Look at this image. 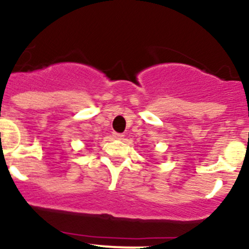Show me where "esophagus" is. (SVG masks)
I'll return each instance as SVG.
<instances>
[{
	"instance_id": "esophagus-1",
	"label": "esophagus",
	"mask_w": 249,
	"mask_h": 249,
	"mask_svg": "<svg viewBox=\"0 0 249 249\" xmlns=\"http://www.w3.org/2000/svg\"><path fill=\"white\" fill-rule=\"evenodd\" d=\"M113 137H114V139H117V140H123V139H124V135L117 134V132H114V134H113Z\"/></svg>"
}]
</instances>
